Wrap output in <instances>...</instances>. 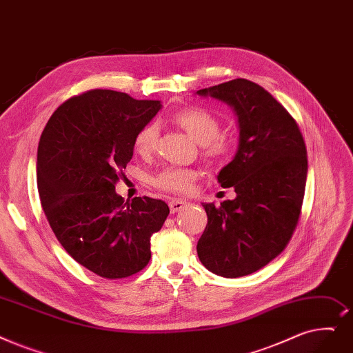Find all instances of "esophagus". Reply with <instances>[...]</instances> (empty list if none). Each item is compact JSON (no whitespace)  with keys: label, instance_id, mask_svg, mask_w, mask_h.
<instances>
[{"label":"esophagus","instance_id":"1","mask_svg":"<svg viewBox=\"0 0 353 353\" xmlns=\"http://www.w3.org/2000/svg\"><path fill=\"white\" fill-rule=\"evenodd\" d=\"M168 206H170L172 213H176L186 206V202L181 201V199H173V201L168 202Z\"/></svg>","mask_w":353,"mask_h":353}]
</instances>
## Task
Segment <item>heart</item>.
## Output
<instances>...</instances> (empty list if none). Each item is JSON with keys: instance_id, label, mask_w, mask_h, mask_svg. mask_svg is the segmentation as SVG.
Masks as SVG:
<instances>
[{"instance_id": "1", "label": "heart", "mask_w": 353, "mask_h": 353, "mask_svg": "<svg viewBox=\"0 0 353 353\" xmlns=\"http://www.w3.org/2000/svg\"><path fill=\"white\" fill-rule=\"evenodd\" d=\"M176 124L185 130L189 137L202 145L203 156L212 163H221L228 159L231 152V143L226 137L221 135V124L216 117L202 108H186L177 111L173 115ZM159 125L150 122L135 135L134 145L139 154L148 156L157 147ZM199 172L188 167H164L151 183L157 189L172 193H186L192 189L193 181L197 179Z\"/></svg>"}]
</instances>
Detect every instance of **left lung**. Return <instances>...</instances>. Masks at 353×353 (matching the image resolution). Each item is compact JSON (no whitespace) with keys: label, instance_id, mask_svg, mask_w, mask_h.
Segmentation results:
<instances>
[{"label":"left lung","instance_id":"1","mask_svg":"<svg viewBox=\"0 0 353 353\" xmlns=\"http://www.w3.org/2000/svg\"><path fill=\"white\" fill-rule=\"evenodd\" d=\"M232 106L239 125L236 154L218 174L236 197L202 203L208 225L197 242L201 263L226 279L243 277L281 254L299 222L307 150L296 119L270 92L247 79L197 90Z\"/></svg>","mask_w":353,"mask_h":353}]
</instances>
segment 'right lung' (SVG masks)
<instances>
[{"mask_svg":"<svg viewBox=\"0 0 353 353\" xmlns=\"http://www.w3.org/2000/svg\"><path fill=\"white\" fill-rule=\"evenodd\" d=\"M160 101L88 90L53 112L37 148V188L46 218L66 252L99 277L117 280L150 261V238L170 213L151 197L124 201L115 183L132 159L135 135Z\"/></svg>","mask_w":353,"mask_h":353,"instance_id":"right-lung-1","label":"right lung"}]
</instances>
